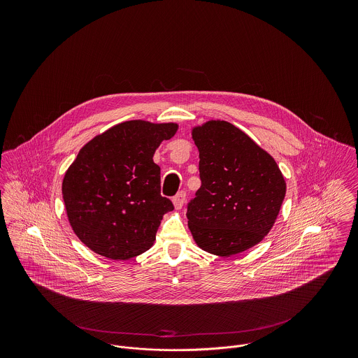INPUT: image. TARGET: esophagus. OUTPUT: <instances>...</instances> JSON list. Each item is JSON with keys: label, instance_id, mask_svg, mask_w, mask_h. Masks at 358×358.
<instances>
[{"label": "esophagus", "instance_id": "obj_1", "mask_svg": "<svg viewBox=\"0 0 358 358\" xmlns=\"http://www.w3.org/2000/svg\"><path fill=\"white\" fill-rule=\"evenodd\" d=\"M187 200V193L185 192H180L176 194V197L173 199V204L176 206V209H181Z\"/></svg>", "mask_w": 358, "mask_h": 358}]
</instances>
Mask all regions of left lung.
Masks as SVG:
<instances>
[{"label": "left lung", "instance_id": "left-lung-1", "mask_svg": "<svg viewBox=\"0 0 358 358\" xmlns=\"http://www.w3.org/2000/svg\"><path fill=\"white\" fill-rule=\"evenodd\" d=\"M200 153L201 187L187 204V227L209 254L232 256L271 231L286 194V181L266 150L225 120L192 129Z\"/></svg>", "mask_w": 358, "mask_h": 358}]
</instances>
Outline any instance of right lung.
I'll list each match as a JSON object with an SVG mask.
<instances>
[{
	"label": "right lung",
	"instance_id": "obj_1",
	"mask_svg": "<svg viewBox=\"0 0 358 358\" xmlns=\"http://www.w3.org/2000/svg\"><path fill=\"white\" fill-rule=\"evenodd\" d=\"M177 129V123L127 120L80 149L62 192L69 224L91 251L127 260L153 245L164 215L174 208L161 196L153 155Z\"/></svg>",
	"mask_w": 358,
	"mask_h": 358
}]
</instances>
